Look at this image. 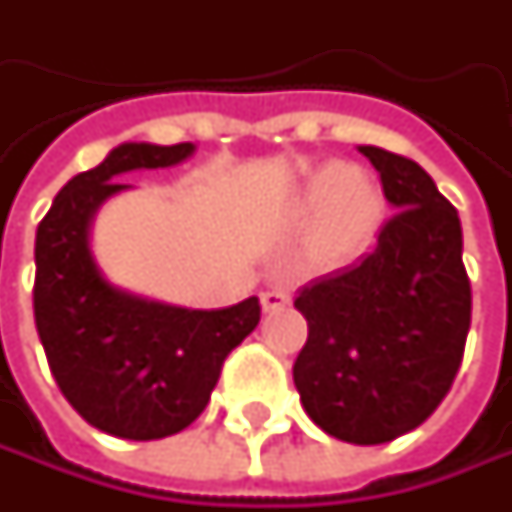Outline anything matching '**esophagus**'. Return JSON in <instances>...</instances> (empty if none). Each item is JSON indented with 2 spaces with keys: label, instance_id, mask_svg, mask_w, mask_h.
I'll use <instances>...</instances> for the list:
<instances>
[{
  "label": "esophagus",
  "instance_id": "34e87169",
  "mask_svg": "<svg viewBox=\"0 0 512 512\" xmlns=\"http://www.w3.org/2000/svg\"><path fill=\"white\" fill-rule=\"evenodd\" d=\"M287 302H290V293H287V290H265V293H262V307H265L267 313L285 307Z\"/></svg>",
  "mask_w": 512,
  "mask_h": 512
}]
</instances>
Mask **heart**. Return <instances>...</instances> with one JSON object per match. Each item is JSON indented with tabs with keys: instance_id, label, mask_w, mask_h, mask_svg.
<instances>
[{
	"instance_id": "heart-1",
	"label": "heart",
	"mask_w": 512,
	"mask_h": 512,
	"mask_svg": "<svg viewBox=\"0 0 512 512\" xmlns=\"http://www.w3.org/2000/svg\"><path fill=\"white\" fill-rule=\"evenodd\" d=\"M310 205L327 207L322 219V242L333 250H344L362 242L376 222V199L364 185L359 173L347 165H327L307 187Z\"/></svg>"
}]
</instances>
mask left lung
<instances>
[{
  "mask_svg": "<svg viewBox=\"0 0 512 512\" xmlns=\"http://www.w3.org/2000/svg\"><path fill=\"white\" fill-rule=\"evenodd\" d=\"M382 176L393 216L356 265L296 296L307 342L293 382L307 416L333 439L384 444L442 404L470 330V279L459 213L413 159L359 148Z\"/></svg>",
  "mask_w": 512,
  "mask_h": 512,
  "instance_id": "obj_1",
  "label": "left lung"
}]
</instances>
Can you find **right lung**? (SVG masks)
Here are the masks:
<instances>
[{"mask_svg": "<svg viewBox=\"0 0 512 512\" xmlns=\"http://www.w3.org/2000/svg\"><path fill=\"white\" fill-rule=\"evenodd\" d=\"M190 153V142L119 145L99 168L73 176L36 227L33 319L50 373L85 422L119 439H165L196 422L227 353L262 316L256 296L225 310L139 299L105 282L90 256L93 213L125 187L116 176L170 168Z\"/></svg>", "mask_w": 512, "mask_h": 512, "instance_id": "add662e5", "label": "right lung"}]
</instances>
